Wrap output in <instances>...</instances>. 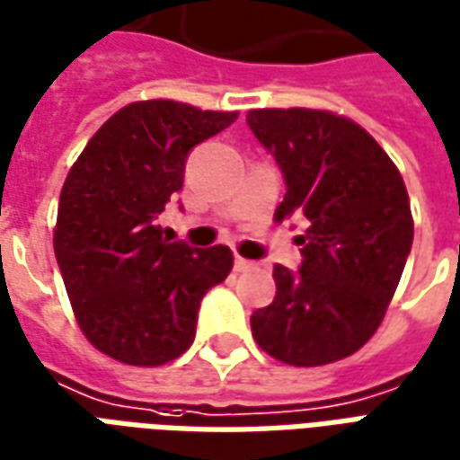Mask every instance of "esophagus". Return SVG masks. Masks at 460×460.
Returning <instances> with one entry per match:
<instances>
[{"label": "esophagus", "mask_w": 460, "mask_h": 460, "mask_svg": "<svg viewBox=\"0 0 460 460\" xmlns=\"http://www.w3.org/2000/svg\"><path fill=\"white\" fill-rule=\"evenodd\" d=\"M251 269H253V263H251V261L241 259V256H236V259H234V270H239V273H246V270H251Z\"/></svg>", "instance_id": "obj_1"}]
</instances>
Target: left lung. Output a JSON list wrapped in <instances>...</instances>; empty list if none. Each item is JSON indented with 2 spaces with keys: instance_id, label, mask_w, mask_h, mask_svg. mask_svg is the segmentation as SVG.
I'll use <instances>...</instances> for the list:
<instances>
[{
  "instance_id": "1",
  "label": "left lung",
  "mask_w": 460,
  "mask_h": 460,
  "mask_svg": "<svg viewBox=\"0 0 460 460\" xmlns=\"http://www.w3.org/2000/svg\"><path fill=\"white\" fill-rule=\"evenodd\" d=\"M286 194L276 219H308L300 269H273L276 298L251 315L253 338L293 367L330 365L375 335L414 241L404 180L347 118L290 108L251 111Z\"/></svg>"
}]
</instances>
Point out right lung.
<instances>
[{
  "mask_svg": "<svg viewBox=\"0 0 460 460\" xmlns=\"http://www.w3.org/2000/svg\"><path fill=\"white\" fill-rule=\"evenodd\" d=\"M236 118L174 101L125 105L66 177L56 261L84 335L118 362L157 367L187 352L201 298L229 276L226 246L170 241L155 219L181 190L190 152Z\"/></svg>",
  "mask_w": 460,
  "mask_h": 460,
  "instance_id": "obj_1",
  "label": "right lung"
}]
</instances>
